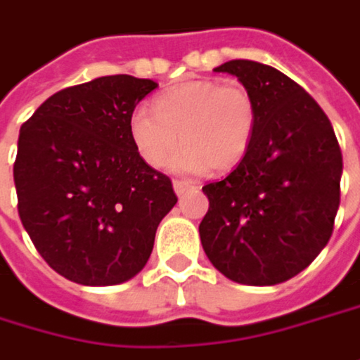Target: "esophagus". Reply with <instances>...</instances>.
<instances>
[{"label":"esophagus","instance_id":"obj_1","mask_svg":"<svg viewBox=\"0 0 360 360\" xmlns=\"http://www.w3.org/2000/svg\"><path fill=\"white\" fill-rule=\"evenodd\" d=\"M173 189H175V193L181 198V195H185L187 191H191L193 185H191V183H185V181H173Z\"/></svg>","mask_w":360,"mask_h":360}]
</instances>
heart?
Segmentation results:
<instances>
[{
	"label": "heart",
	"instance_id": "b5f03b06",
	"mask_svg": "<svg viewBox=\"0 0 360 360\" xmlns=\"http://www.w3.org/2000/svg\"><path fill=\"white\" fill-rule=\"evenodd\" d=\"M257 120V101L246 87L193 79L160 91L153 112H132L128 132L138 157L153 169H162L181 141L171 169L200 175L238 167L252 146Z\"/></svg>",
	"mask_w": 360,
	"mask_h": 360
}]
</instances>
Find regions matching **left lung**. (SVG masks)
I'll return each mask as SVG.
<instances>
[{
  "instance_id": "8db88e82",
  "label": "left lung",
  "mask_w": 360,
  "mask_h": 360,
  "mask_svg": "<svg viewBox=\"0 0 360 360\" xmlns=\"http://www.w3.org/2000/svg\"><path fill=\"white\" fill-rule=\"evenodd\" d=\"M214 71L243 83L259 120L243 162L203 185L210 210L201 246L230 281L277 285L302 273L332 236L342 153L322 108L287 75L255 60H228Z\"/></svg>"
}]
</instances>
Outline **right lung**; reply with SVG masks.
I'll use <instances>...</instances> for the list:
<instances>
[{
    "mask_svg": "<svg viewBox=\"0 0 360 360\" xmlns=\"http://www.w3.org/2000/svg\"><path fill=\"white\" fill-rule=\"evenodd\" d=\"M159 83L97 77L51 96L20 128L13 183L36 250L58 275L105 287L138 275L177 195L138 157L128 122Z\"/></svg>",
    "mask_w": 360,
    "mask_h": 360,
    "instance_id": "right-lung-1",
    "label": "right lung"
}]
</instances>
